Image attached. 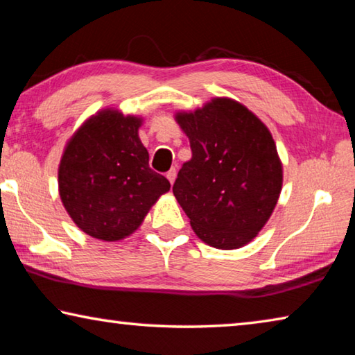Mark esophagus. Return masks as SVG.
Returning <instances> with one entry per match:
<instances>
[{"label":"esophagus","mask_w":355,"mask_h":355,"mask_svg":"<svg viewBox=\"0 0 355 355\" xmlns=\"http://www.w3.org/2000/svg\"><path fill=\"white\" fill-rule=\"evenodd\" d=\"M166 177L171 182V184L175 182V178H177V169H175V167H172V169L166 173Z\"/></svg>","instance_id":"obj_1"}]
</instances>
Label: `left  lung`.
<instances>
[{
    "mask_svg": "<svg viewBox=\"0 0 355 355\" xmlns=\"http://www.w3.org/2000/svg\"><path fill=\"white\" fill-rule=\"evenodd\" d=\"M175 120L189 137L192 158L173 183V196L192 230L216 249L254 239L277 205L284 169L266 125L232 98H213Z\"/></svg>",
    "mask_w": 355,
    "mask_h": 355,
    "instance_id": "left-lung-1",
    "label": "left lung"
}]
</instances>
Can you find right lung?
<instances>
[{
    "instance_id": "add662e5",
    "label": "right lung",
    "mask_w": 355,
    "mask_h": 355,
    "mask_svg": "<svg viewBox=\"0 0 355 355\" xmlns=\"http://www.w3.org/2000/svg\"><path fill=\"white\" fill-rule=\"evenodd\" d=\"M141 117L103 110L87 119L65 146L59 196L71 220L89 236L119 241L142 224L171 183L148 166L137 130Z\"/></svg>"
}]
</instances>
